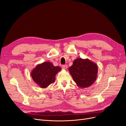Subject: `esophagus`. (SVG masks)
<instances>
[{
	"mask_svg": "<svg viewBox=\"0 0 126 126\" xmlns=\"http://www.w3.org/2000/svg\"><path fill=\"white\" fill-rule=\"evenodd\" d=\"M62 68L64 69H66L67 68V65H62Z\"/></svg>",
	"mask_w": 126,
	"mask_h": 126,
	"instance_id": "esophagus-1",
	"label": "esophagus"
}]
</instances>
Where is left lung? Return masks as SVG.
Wrapping results in <instances>:
<instances>
[{
  "instance_id": "1",
  "label": "left lung",
  "mask_w": 126,
  "mask_h": 126,
  "mask_svg": "<svg viewBox=\"0 0 126 126\" xmlns=\"http://www.w3.org/2000/svg\"><path fill=\"white\" fill-rule=\"evenodd\" d=\"M68 70L77 86L85 88L95 81L98 67L96 63L88 59L77 58L74 61Z\"/></svg>"
}]
</instances>
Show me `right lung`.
I'll use <instances>...</instances> for the list:
<instances>
[{"instance_id":"obj_1","label":"right lung","mask_w":126,"mask_h":126,"mask_svg":"<svg viewBox=\"0 0 126 126\" xmlns=\"http://www.w3.org/2000/svg\"><path fill=\"white\" fill-rule=\"evenodd\" d=\"M61 70L60 66H54L50 62H45L37 65L31 72V75L37 85L46 88L54 82L55 75Z\"/></svg>"}]
</instances>
